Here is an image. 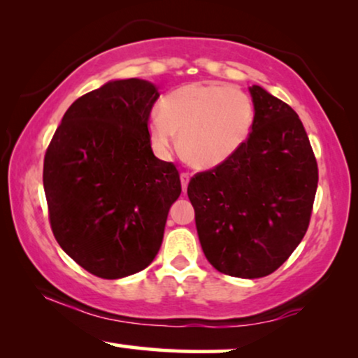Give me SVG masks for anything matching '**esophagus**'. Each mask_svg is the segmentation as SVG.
I'll list each match as a JSON object with an SVG mask.
<instances>
[{"label":"esophagus","instance_id":"esophagus-1","mask_svg":"<svg viewBox=\"0 0 358 358\" xmlns=\"http://www.w3.org/2000/svg\"><path fill=\"white\" fill-rule=\"evenodd\" d=\"M189 178H192V175L187 173V171H183V173H180V180H182V189H183V192H187L188 183H189Z\"/></svg>","mask_w":358,"mask_h":358}]
</instances>
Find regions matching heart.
<instances>
[{
    "label": "heart",
    "mask_w": 358,
    "mask_h": 358,
    "mask_svg": "<svg viewBox=\"0 0 358 358\" xmlns=\"http://www.w3.org/2000/svg\"><path fill=\"white\" fill-rule=\"evenodd\" d=\"M255 106L241 88L226 83H189L170 92L160 114L150 117L149 137L162 155L170 154L178 134L180 152L189 165L213 169L236 155L254 129Z\"/></svg>",
    "instance_id": "b5f03b06"
}]
</instances>
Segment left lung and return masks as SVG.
Wrapping results in <instances>:
<instances>
[{
    "label": "left lung",
    "mask_w": 358,
    "mask_h": 358,
    "mask_svg": "<svg viewBox=\"0 0 358 358\" xmlns=\"http://www.w3.org/2000/svg\"><path fill=\"white\" fill-rule=\"evenodd\" d=\"M250 94L249 141L188 183L204 255L237 278L266 276L288 260L306 234L317 189V162L298 114L257 85Z\"/></svg>",
    "instance_id": "left-lung-1"
}]
</instances>
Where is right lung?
I'll list each match as a JSON object with an SVG mask.
<instances>
[{"instance_id":"right-lung-1","label":"right lung","mask_w":358,"mask_h":358,"mask_svg":"<svg viewBox=\"0 0 358 358\" xmlns=\"http://www.w3.org/2000/svg\"><path fill=\"white\" fill-rule=\"evenodd\" d=\"M159 96L145 80L108 82L66 109L47 147L42 178L52 232L99 278L152 264L182 193L176 166L150 147L149 116Z\"/></svg>"}]
</instances>
